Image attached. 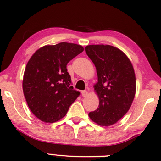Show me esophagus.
Wrapping results in <instances>:
<instances>
[{
  "label": "esophagus",
  "mask_w": 161,
  "mask_h": 161,
  "mask_svg": "<svg viewBox=\"0 0 161 161\" xmlns=\"http://www.w3.org/2000/svg\"><path fill=\"white\" fill-rule=\"evenodd\" d=\"M81 94H82V96L83 97H87V91H81Z\"/></svg>",
  "instance_id": "esophagus-1"
}]
</instances>
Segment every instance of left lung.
Instances as JSON below:
<instances>
[{"label":"left lung","mask_w":161,"mask_h":161,"mask_svg":"<svg viewBox=\"0 0 161 161\" xmlns=\"http://www.w3.org/2000/svg\"><path fill=\"white\" fill-rule=\"evenodd\" d=\"M97 69L98 82L94 90L99 108L88 114L99 125L115 124L128 112L136 92V78L131 62L115 47L93 44L85 48Z\"/></svg>","instance_id":"left-lung-1"}]
</instances>
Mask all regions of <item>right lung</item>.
Masks as SVG:
<instances>
[{"instance_id": "obj_1", "label": "right lung", "mask_w": 161, "mask_h": 161, "mask_svg": "<svg viewBox=\"0 0 161 161\" xmlns=\"http://www.w3.org/2000/svg\"><path fill=\"white\" fill-rule=\"evenodd\" d=\"M83 50L81 45L67 42L46 45L36 50L27 62L24 94L30 111L40 120H59L80 94L71 86L67 64Z\"/></svg>"}]
</instances>
